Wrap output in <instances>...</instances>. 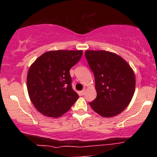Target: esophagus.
<instances>
[{"instance_id":"1","label":"esophagus","mask_w":157,"mask_h":157,"mask_svg":"<svg viewBox=\"0 0 157 157\" xmlns=\"http://www.w3.org/2000/svg\"><path fill=\"white\" fill-rule=\"evenodd\" d=\"M85 94H86V89L82 90V91H81L80 92V95H82H82H84Z\"/></svg>"}]
</instances>
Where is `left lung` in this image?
<instances>
[{"label":"left lung","instance_id":"8db88e82","mask_svg":"<svg viewBox=\"0 0 157 157\" xmlns=\"http://www.w3.org/2000/svg\"><path fill=\"white\" fill-rule=\"evenodd\" d=\"M85 56L94 75L97 90V97L90 105L104 117L119 114L134 96L136 80L132 68L112 52L88 50Z\"/></svg>","mask_w":157,"mask_h":157}]
</instances>
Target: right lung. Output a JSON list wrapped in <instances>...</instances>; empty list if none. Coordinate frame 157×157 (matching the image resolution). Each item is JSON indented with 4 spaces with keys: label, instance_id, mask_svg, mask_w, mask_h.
I'll return each mask as SVG.
<instances>
[{
    "label": "right lung",
    "instance_id": "add662e5",
    "mask_svg": "<svg viewBox=\"0 0 157 157\" xmlns=\"http://www.w3.org/2000/svg\"><path fill=\"white\" fill-rule=\"evenodd\" d=\"M82 55L80 50L47 52L29 68L26 80L29 96L37 111L45 116L58 117L78 99L72 89L69 71Z\"/></svg>",
    "mask_w": 157,
    "mask_h": 157
}]
</instances>
